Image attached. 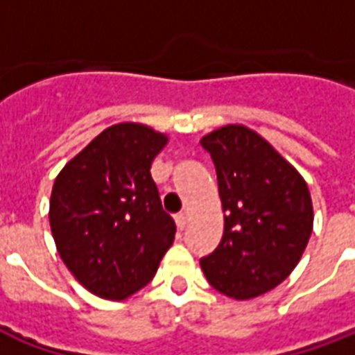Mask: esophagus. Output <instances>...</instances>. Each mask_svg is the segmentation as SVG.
Listing matches in <instances>:
<instances>
[{
	"label": "esophagus",
	"instance_id": "esophagus-1",
	"mask_svg": "<svg viewBox=\"0 0 355 355\" xmlns=\"http://www.w3.org/2000/svg\"><path fill=\"white\" fill-rule=\"evenodd\" d=\"M175 223H177V228L180 232L184 230V226H186V215H182V213H180V215H177L175 216Z\"/></svg>",
	"mask_w": 355,
	"mask_h": 355
}]
</instances>
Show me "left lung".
<instances>
[{
    "instance_id": "8db88e82",
    "label": "left lung",
    "mask_w": 355,
    "mask_h": 355,
    "mask_svg": "<svg viewBox=\"0 0 355 355\" xmlns=\"http://www.w3.org/2000/svg\"><path fill=\"white\" fill-rule=\"evenodd\" d=\"M215 163L224 234L200 261L207 282L236 300L261 297L293 272L312 234V198L274 146L245 125L201 139Z\"/></svg>"
}]
</instances>
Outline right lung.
<instances>
[{"label": "right lung", "instance_id": "1", "mask_svg": "<svg viewBox=\"0 0 355 355\" xmlns=\"http://www.w3.org/2000/svg\"><path fill=\"white\" fill-rule=\"evenodd\" d=\"M165 144L167 137L148 125H112L53 184L49 223L58 254L96 297H131L152 282L173 245L177 226L150 175Z\"/></svg>", "mask_w": 355, "mask_h": 355}]
</instances>
